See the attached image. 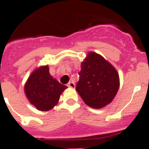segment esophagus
I'll return each mask as SVG.
<instances>
[{"mask_svg": "<svg viewBox=\"0 0 149 149\" xmlns=\"http://www.w3.org/2000/svg\"><path fill=\"white\" fill-rule=\"evenodd\" d=\"M68 86L69 88H75V84H74V83L73 81L69 82V83L68 84Z\"/></svg>", "mask_w": 149, "mask_h": 149, "instance_id": "obj_1", "label": "esophagus"}]
</instances>
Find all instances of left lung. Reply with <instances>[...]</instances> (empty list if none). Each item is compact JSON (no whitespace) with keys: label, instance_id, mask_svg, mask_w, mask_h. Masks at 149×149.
<instances>
[{"label":"left lung","instance_id":"left-lung-1","mask_svg":"<svg viewBox=\"0 0 149 149\" xmlns=\"http://www.w3.org/2000/svg\"><path fill=\"white\" fill-rule=\"evenodd\" d=\"M76 91L87 105L100 109L110 104L120 88L115 68L99 54L90 52L81 63Z\"/></svg>","mask_w":149,"mask_h":149}]
</instances>
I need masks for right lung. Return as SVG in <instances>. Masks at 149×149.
I'll return each mask as SVG.
<instances>
[{"mask_svg": "<svg viewBox=\"0 0 149 149\" xmlns=\"http://www.w3.org/2000/svg\"><path fill=\"white\" fill-rule=\"evenodd\" d=\"M66 88L50 75L49 67L45 65L33 71L26 82L24 91L29 102L37 110L47 111L58 104Z\"/></svg>", "mask_w": 149, "mask_h": 149, "instance_id": "add662e5", "label": "right lung"}]
</instances>
